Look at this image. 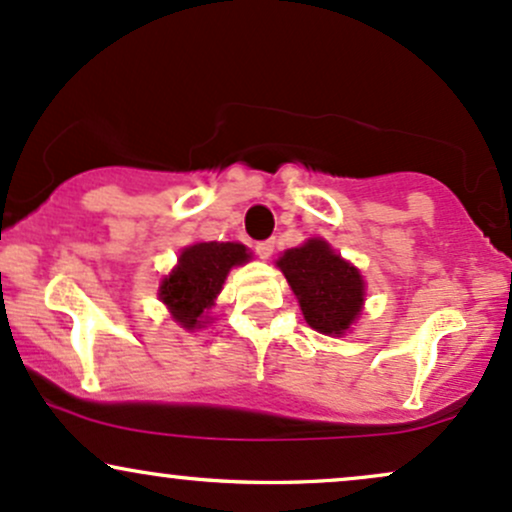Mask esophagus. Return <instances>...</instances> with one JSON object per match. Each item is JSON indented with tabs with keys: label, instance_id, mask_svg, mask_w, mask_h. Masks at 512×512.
Returning a JSON list of instances; mask_svg holds the SVG:
<instances>
[{
	"label": "esophagus",
	"instance_id": "obj_1",
	"mask_svg": "<svg viewBox=\"0 0 512 512\" xmlns=\"http://www.w3.org/2000/svg\"><path fill=\"white\" fill-rule=\"evenodd\" d=\"M273 249H275V241L273 239H266V241H258L256 244V254L261 256V258H268L273 254Z\"/></svg>",
	"mask_w": 512,
	"mask_h": 512
}]
</instances>
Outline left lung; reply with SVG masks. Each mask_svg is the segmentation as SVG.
Instances as JSON below:
<instances>
[{"instance_id":"8db88e82","label":"left lung","mask_w":512,"mask_h":512,"mask_svg":"<svg viewBox=\"0 0 512 512\" xmlns=\"http://www.w3.org/2000/svg\"><path fill=\"white\" fill-rule=\"evenodd\" d=\"M292 292L300 300L307 324L319 333H346L365 300V283L358 268L343 261L326 241L309 239L285 251L278 261Z\"/></svg>"}]
</instances>
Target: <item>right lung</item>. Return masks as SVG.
<instances>
[{"mask_svg":"<svg viewBox=\"0 0 512 512\" xmlns=\"http://www.w3.org/2000/svg\"><path fill=\"white\" fill-rule=\"evenodd\" d=\"M244 244L234 241H203L181 251L179 266L164 278L159 297L171 309L174 319L186 329L203 326L200 317L212 307L222 290L229 268L249 261Z\"/></svg>","mask_w":512,"mask_h":512,"instance_id":"1","label":"right lung"}]
</instances>
